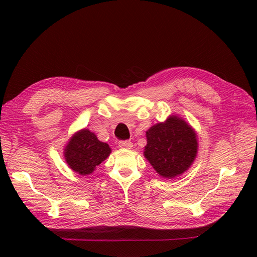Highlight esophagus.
Masks as SVG:
<instances>
[{
	"mask_svg": "<svg viewBox=\"0 0 257 257\" xmlns=\"http://www.w3.org/2000/svg\"><path fill=\"white\" fill-rule=\"evenodd\" d=\"M119 147L123 148V149H132V147H133V144L130 141H121L119 143Z\"/></svg>",
	"mask_w": 257,
	"mask_h": 257,
	"instance_id": "1",
	"label": "esophagus"
}]
</instances>
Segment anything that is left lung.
Listing matches in <instances>:
<instances>
[{"mask_svg": "<svg viewBox=\"0 0 257 257\" xmlns=\"http://www.w3.org/2000/svg\"><path fill=\"white\" fill-rule=\"evenodd\" d=\"M146 137L145 158L163 178L173 179L182 175L196 159V132L176 113L152 125L146 132Z\"/></svg>", "mask_w": 257, "mask_h": 257, "instance_id": "left-lung-1", "label": "left lung"}]
</instances>
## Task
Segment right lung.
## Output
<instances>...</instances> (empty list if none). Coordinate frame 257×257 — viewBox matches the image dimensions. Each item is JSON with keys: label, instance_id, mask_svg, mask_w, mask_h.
Listing matches in <instances>:
<instances>
[{"label": "right lung", "instance_id": "add662e5", "mask_svg": "<svg viewBox=\"0 0 257 257\" xmlns=\"http://www.w3.org/2000/svg\"><path fill=\"white\" fill-rule=\"evenodd\" d=\"M110 153L109 145L98 141L96 135L88 128L76 132L68 139L63 151L68 167L81 176L91 175Z\"/></svg>", "mask_w": 257, "mask_h": 257}]
</instances>
